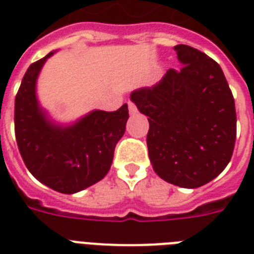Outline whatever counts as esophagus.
Masks as SVG:
<instances>
[{
  "label": "esophagus",
  "mask_w": 254,
  "mask_h": 254,
  "mask_svg": "<svg viewBox=\"0 0 254 254\" xmlns=\"http://www.w3.org/2000/svg\"><path fill=\"white\" fill-rule=\"evenodd\" d=\"M127 107H129V113H130V115H134L135 112H137V107L134 105V103L129 101V103H127Z\"/></svg>",
  "instance_id": "obj_1"
}]
</instances>
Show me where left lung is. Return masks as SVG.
<instances>
[{"mask_svg": "<svg viewBox=\"0 0 254 254\" xmlns=\"http://www.w3.org/2000/svg\"><path fill=\"white\" fill-rule=\"evenodd\" d=\"M182 68L167 69L153 87L130 100L149 117V158L159 178L196 189L219 175L236 141V109L223 69L204 53L174 47Z\"/></svg>", "mask_w": 254, "mask_h": 254, "instance_id": "obj_1", "label": "left lung"}]
</instances>
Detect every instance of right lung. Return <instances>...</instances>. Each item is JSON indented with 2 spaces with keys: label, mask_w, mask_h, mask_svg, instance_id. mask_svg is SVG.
Instances as JSON below:
<instances>
[{
  "label": "right lung",
  "mask_w": 254,
  "mask_h": 254,
  "mask_svg": "<svg viewBox=\"0 0 254 254\" xmlns=\"http://www.w3.org/2000/svg\"><path fill=\"white\" fill-rule=\"evenodd\" d=\"M55 51L30 65L15 96L14 127L22 159L38 181L62 193H75L101 181L125 133L127 105L92 111L69 125L54 123L37 99L42 67Z\"/></svg>",
  "instance_id": "obj_1"
}]
</instances>
